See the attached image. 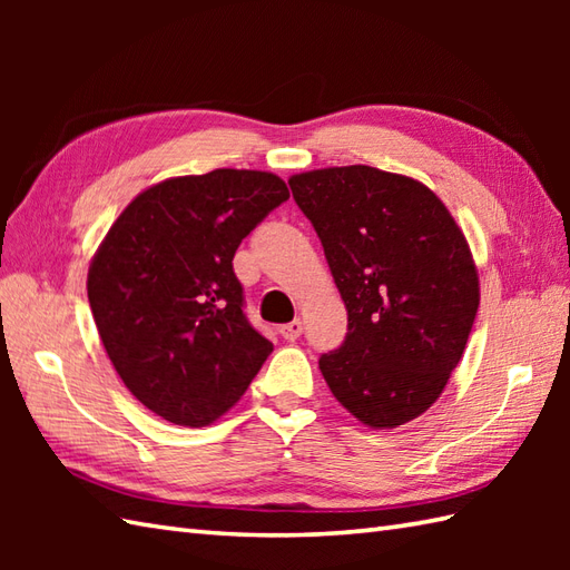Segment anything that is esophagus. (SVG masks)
<instances>
[{
	"mask_svg": "<svg viewBox=\"0 0 570 570\" xmlns=\"http://www.w3.org/2000/svg\"><path fill=\"white\" fill-rule=\"evenodd\" d=\"M282 337L284 341H288V343H294V341H298L301 337V333H304V323H301L298 318L296 321H292V323H286V325H282Z\"/></svg>",
	"mask_w": 570,
	"mask_h": 570,
	"instance_id": "esophagus-1",
	"label": "esophagus"
}]
</instances>
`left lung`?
Returning a JSON list of instances; mask_svg holds the SVG:
<instances>
[{"mask_svg": "<svg viewBox=\"0 0 570 570\" xmlns=\"http://www.w3.org/2000/svg\"><path fill=\"white\" fill-rule=\"evenodd\" d=\"M347 308L343 345L318 367L370 429L421 416L463 357L480 306L468 239L431 188L372 166L288 178Z\"/></svg>", "mask_w": 570, "mask_h": 570, "instance_id": "left-lung-1", "label": "left lung"}]
</instances>
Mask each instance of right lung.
I'll return each mask as SVG.
<instances>
[{
	"label": "right lung",
	"instance_id": "1",
	"mask_svg": "<svg viewBox=\"0 0 570 570\" xmlns=\"http://www.w3.org/2000/svg\"><path fill=\"white\" fill-rule=\"evenodd\" d=\"M288 200L278 176L215 168L147 188L117 217L88 272L100 341L156 416L200 429L247 392L274 345L245 316L233 257Z\"/></svg>",
	"mask_w": 570,
	"mask_h": 570
}]
</instances>
